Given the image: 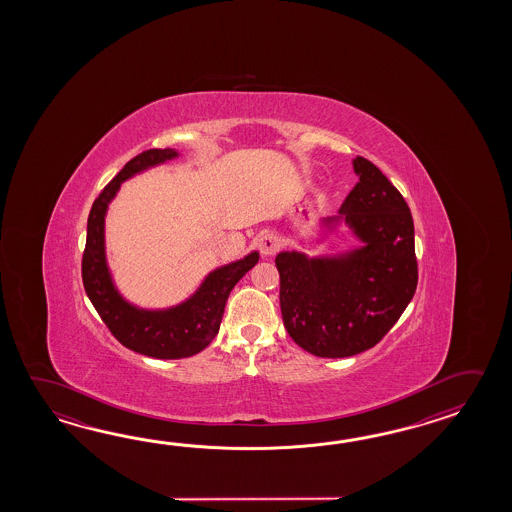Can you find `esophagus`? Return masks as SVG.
I'll return each instance as SVG.
<instances>
[{"label": "esophagus", "instance_id": "obj_1", "mask_svg": "<svg viewBox=\"0 0 512 512\" xmlns=\"http://www.w3.org/2000/svg\"><path fill=\"white\" fill-rule=\"evenodd\" d=\"M278 247H280V240L272 232H263L258 238V249L263 256H272L274 252L278 251Z\"/></svg>", "mask_w": 512, "mask_h": 512}]
</instances>
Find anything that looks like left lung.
I'll use <instances>...</instances> for the list:
<instances>
[{
  "label": "left lung",
  "instance_id": "left-lung-1",
  "mask_svg": "<svg viewBox=\"0 0 512 512\" xmlns=\"http://www.w3.org/2000/svg\"><path fill=\"white\" fill-rule=\"evenodd\" d=\"M359 183L337 216L320 219V241L340 225L359 241L337 254L282 251L280 307L287 333L316 357L342 359L373 348L403 315L417 287L414 219L399 190L364 157Z\"/></svg>",
  "mask_w": 512,
  "mask_h": 512
}]
</instances>
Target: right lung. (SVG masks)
<instances>
[{"mask_svg": "<svg viewBox=\"0 0 512 512\" xmlns=\"http://www.w3.org/2000/svg\"><path fill=\"white\" fill-rule=\"evenodd\" d=\"M174 148L148 150L133 157L95 199L87 218L86 251L82 258L84 289L98 315L122 346L153 359H186L207 348L218 335L230 291L260 260L252 251L208 272L205 280L181 304L146 309L120 294L106 254V214L120 185L159 164L174 161Z\"/></svg>", "mask_w": 512, "mask_h": 512, "instance_id": "1", "label": "right lung"}]
</instances>
